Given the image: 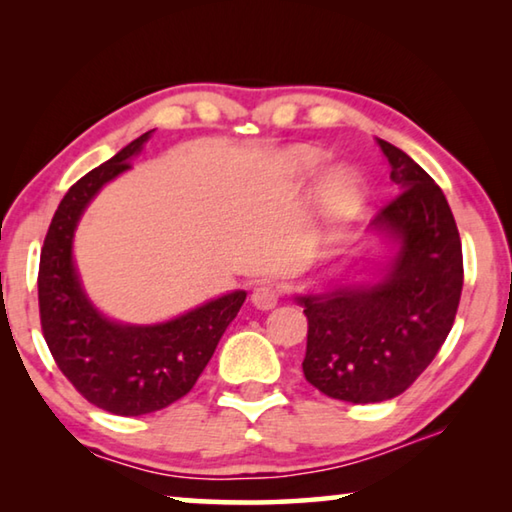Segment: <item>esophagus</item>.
<instances>
[{
  "label": "esophagus",
  "mask_w": 512,
  "mask_h": 512,
  "mask_svg": "<svg viewBox=\"0 0 512 512\" xmlns=\"http://www.w3.org/2000/svg\"><path fill=\"white\" fill-rule=\"evenodd\" d=\"M250 300H253V305L262 311L273 309L277 302H280V289L273 287V284H259Z\"/></svg>",
  "instance_id": "34e87169"
}]
</instances>
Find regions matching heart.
Wrapping results in <instances>:
<instances>
[{
    "instance_id": "b5f03b06",
    "label": "heart",
    "mask_w": 512,
    "mask_h": 512,
    "mask_svg": "<svg viewBox=\"0 0 512 512\" xmlns=\"http://www.w3.org/2000/svg\"><path fill=\"white\" fill-rule=\"evenodd\" d=\"M291 162L298 171L314 176V173H318L325 167L327 155L323 151L300 146V149L291 151ZM361 198H363L361 180L352 169L336 167L327 173L323 180V187H320V207H323L327 230L332 232V235H336V232H339L354 214H357Z\"/></svg>"
}]
</instances>
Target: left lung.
I'll return each instance as SVG.
<instances>
[{"label": "left lung", "instance_id": "8db88e82", "mask_svg": "<svg viewBox=\"0 0 512 512\" xmlns=\"http://www.w3.org/2000/svg\"><path fill=\"white\" fill-rule=\"evenodd\" d=\"M400 189L370 221L395 248L372 282L332 280L300 293L309 320L302 370L334 400L372 404L404 393L436 357L463 291L461 237L433 178L397 146L377 140Z\"/></svg>", "mask_w": 512, "mask_h": 512}]
</instances>
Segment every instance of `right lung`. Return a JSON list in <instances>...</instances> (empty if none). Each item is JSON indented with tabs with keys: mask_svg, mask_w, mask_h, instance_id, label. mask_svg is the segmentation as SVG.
Returning <instances> with one entry per match:
<instances>
[{
	"mask_svg": "<svg viewBox=\"0 0 512 512\" xmlns=\"http://www.w3.org/2000/svg\"><path fill=\"white\" fill-rule=\"evenodd\" d=\"M149 137L151 131L140 135L69 187L38 273L42 334L60 372L85 400L126 418L160 411L192 391L246 300V291H232L155 325L119 323L92 305L74 264L76 225L103 185L131 169Z\"/></svg>",
	"mask_w": 512,
	"mask_h": 512,
	"instance_id": "obj_1",
	"label": "right lung"
}]
</instances>
